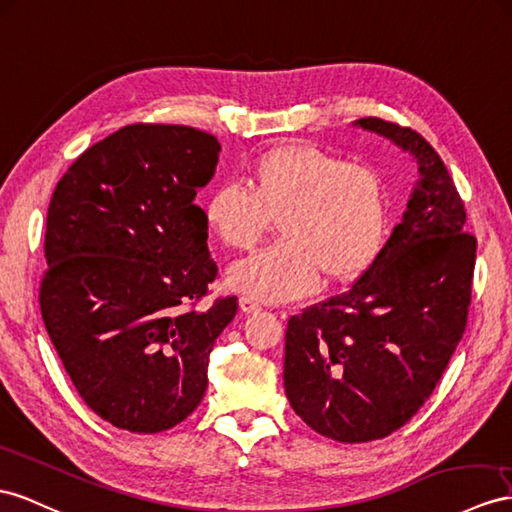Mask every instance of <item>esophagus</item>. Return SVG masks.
Returning a JSON list of instances; mask_svg holds the SVG:
<instances>
[{
	"mask_svg": "<svg viewBox=\"0 0 512 512\" xmlns=\"http://www.w3.org/2000/svg\"><path fill=\"white\" fill-rule=\"evenodd\" d=\"M240 309H242L244 313H257V311H261V305L255 303V300H251V298L242 296V298H240Z\"/></svg>",
	"mask_w": 512,
	"mask_h": 512,
	"instance_id": "obj_1",
	"label": "esophagus"
}]
</instances>
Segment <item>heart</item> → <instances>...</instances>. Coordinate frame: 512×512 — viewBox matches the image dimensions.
<instances>
[{
  "mask_svg": "<svg viewBox=\"0 0 512 512\" xmlns=\"http://www.w3.org/2000/svg\"><path fill=\"white\" fill-rule=\"evenodd\" d=\"M248 186L218 183L203 203L207 229L231 251H253L277 220L281 242L229 272L231 287L246 298H303L320 277L324 285L355 283L381 255L389 205L374 166L292 140L255 157Z\"/></svg>",
  "mask_w": 512,
  "mask_h": 512,
  "instance_id": "obj_1",
  "label": "heart"
}]
</instances>
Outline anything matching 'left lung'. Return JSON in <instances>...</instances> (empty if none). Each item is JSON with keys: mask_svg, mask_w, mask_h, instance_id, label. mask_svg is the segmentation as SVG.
Listing matches in <instances>:
<instances>
[{"mask_svg": "<svg viewBox=\"0 0 512 512\" xmlns=\"http://www.w3.org/2000/svg\"><path fill=\"white\" fill-rule=\"evenodd\" d=\"M411 151L422 179L352 290L292 316L283 383L296 415L342 443L389 437L422 409L467 326L476 238L439 153L411 127L359 119Z\"/></svg>", "mask_w": 512, "mask_h": 512, "instance_id": "1", "label": "left lung"}]
</instances>
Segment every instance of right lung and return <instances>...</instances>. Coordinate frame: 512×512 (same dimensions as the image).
Returning a JSON list of instances; mask_svg holds the SVG:
<instances>
[{"instance_id":"obj_1","label":"right lung","mask_w":512,"mask_h":512,"mask_svg":"<svg viewBox=\"0 0 512 512\" xmlns=\"http://www.w3.org/2000/svg\"><path fill=\"white\" fill-rule=\"evenodd\" d=\"M218 151L201 129L127 125L77 157L49 201L45 329L82 400L121 430L183 422L238 313L235 296L199 307L218 266L194 196Z\"/></svg>"}]
</instances>
